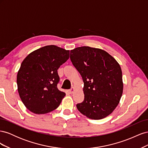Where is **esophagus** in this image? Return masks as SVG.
Segmentation results:
<instances>
[{"instance_id":"obj_1","label":"esophagus","mask_w":148,"mask_h":148,"mask_svg":"<svg viewBox=\"0 0 148 148\" xmlns=\"http://www.w3.org/2000/svg\"><path fill=\"white\" fill-rule=\"evenodd\" d=\"M75 91V88H73V87H72L71 88L70 90H69V92L70 93V94H72V93H73V92Z\"/></svg>"}]
</instances>
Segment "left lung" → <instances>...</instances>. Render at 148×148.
Segmentation results:
<instances>
[{"mask_svg": "<svg viewBox=\"0 0 148 148\" xmlns=\"http://www.w3.org/2000/svg\"><path fill=\"white\" fill-rule=\"evenodd\" d=\"M70 60L84 83V101L77 104L78 110L91 119L106 117L118 106L123 93L119 64L105 51L88 46L71 50Z\"/></svg>", "mask_w": 148, "mask_h": 148, "instance_id": "left-lung-1", "label": "left lung"}]
</instances>
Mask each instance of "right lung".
I'll use <instances>...</instances> for the list:
<instances>
[{
    "mask_svg": "<svg viewBox=\"0 0 148 148\" xmlns=\"http://www.w3.org/2000/svg\"><path fill=\"white\" fill-rule=\"evenodd\" d=\"M69 54L70 51L50 45L30 53L22 62L16 77L18 91L29 111L44 114L59 106L65 93L57 88V70Z\"/></svg>",
    "mask_w": 148,
    "mask_h": 148,
    "instance_id": "obj_1",
    "label": "right lung"
}]
</instances>
